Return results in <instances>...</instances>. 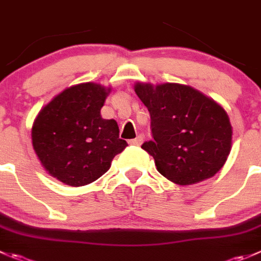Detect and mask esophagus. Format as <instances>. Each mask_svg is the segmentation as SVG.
<instances>
[{
	"mask_svg": "<svg viewBox=\"0 0 261 261\" xmlns=\"http://www.w3.org/2000/svg\"><path fill=\"white\" fill-rule=\"evenodd\" d=\"M143 140H144L143 135H139V136H136L135 139H133V140L128 141V144H130V145H138L139 146L143 144Z\"/></svg>",
	"mask_w": 261,
	"mask_h": 261,
	"instance_id": "34e87169",
	"label": "esophagus"
}]
</instances>
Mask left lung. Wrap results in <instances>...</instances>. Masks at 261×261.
Segmentation results:
<instances>
[{
    "label": "left lung",
    "mask_w": 261,
    "mask_h": 261,
    "mask_svg": "<svg viewBox=\"0 0 261 261\" xmlns=\"http://www.w3.org/2000/svg\"><path fill=\"white\" fill-rule=\"evenodd\" d=\"M136 95L150 113L153 140L141 148L156 169L186 186L221 171L232 148V125L226 110L189 85L136 83Z\"/></svg>",
    "instance_id": "obj_1"
}]
</instances>
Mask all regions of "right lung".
Instances as JSON below:
<instances>
[{"label": "right lung", "mask_w": 261, "mask_h": 261, "mask_svg": "<svg viewBox=\"0 0 261 261\" xmlns=\"http://www.w3.org/2000/svg\"><path fill=\"white\" fill-rule=\"evenodd\" d=\"M111 88L97 83L72 85L56 95L35 117L32 144L43 168L62 184H92L127 146L115 120L100 110Z\"/></svg>", "instance_id": "right-lung-1"}]
</instances>
